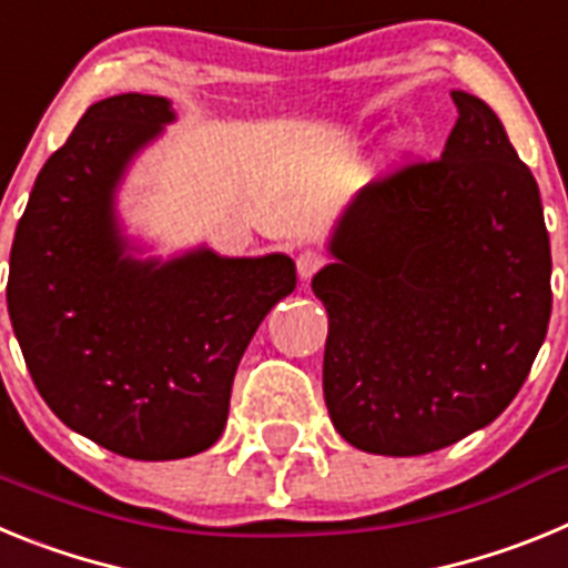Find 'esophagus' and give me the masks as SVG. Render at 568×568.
Instances as JSON below:
<instances>
[{"mask_svg":"<svg viewBox=\"0 0 568 568\" xmlns=\"http://www.w3.org/2000/svg\"><path fill=\"white\" fill-rule=\"evenodd\" d=\"M324 264H327V261H324V255H321L318 250H301L298 258H295V267H298L301 278H313Z\"/></svg>","mask_w":568,"mask_h":568,"instance_id":"obj_1","label":"esophagus"}]
</instances>
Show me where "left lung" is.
<instances>
[{
	"instance_id": "obj_1",
	"label": "left lung",
	"mask_w": 568,
	"mask_h": 568,
	"mask_svg": "<svg viewBox=\"0 0 568 568\" xmlns=\"http://www.w3.org/2000/svg\"><path fill=\"white\" fill-rule=\"evenodd\" d=\"M440 159L366 184L313 278L329 315L324 400L375 455H426L518 395L551 315L540 190L480 99L453 90Z\"/></svg>"
}]
</instances>
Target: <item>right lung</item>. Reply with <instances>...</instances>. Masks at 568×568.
Segmentation results:
<instances>
[{"mask_svg": "<svg viewBox=\"0 0 568 568\" xmlns=\"http://www.w3.org/2000/svg\"><path fill=\"white\" fill-rule=\"evenodd\" d=\"M170 119L162 97L90 104L39 170L10 247L8 313L39 395L70 429L135 460L219 440L241 355L295 290L287 255L124 258L113 187Z\"/></svg>", "mask_w": 568, "mask_h": 568, "instance_id": "add662e5", "label": "right lung"}]
</instances>
